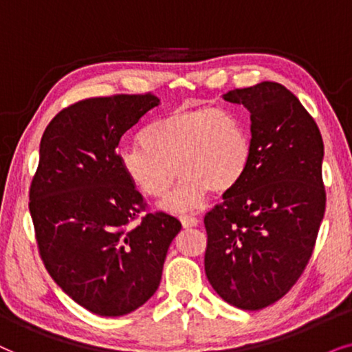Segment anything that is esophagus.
I'll return each mask as SVG.
<instances>
[{"label":"esophagus","instance_id":"esophagus-1","mask_svg":"<svg viewBox=\"0 0 352 352\" xmlns=\"http://www.w3.org/2000/svg\"><path fill=\"white\" fill-rule=\"evenodd\" d=\"M180 222L185 228H191V227H196V225L199 223V220L198 217H193V215H180Z\"/></svg>","mask_w":352,"mask_h":352}]
</instances>
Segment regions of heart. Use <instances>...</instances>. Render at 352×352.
Here are the masks:
<instances>
[{
  "instance_id": "heart-1",
  "label": "heart",
  "mask_w": 352,
  "mask_h": 352,
  "mask_svg": "<svg viewBox=\"0 0 352 352\" xmlns=\"http://www.w3.org/2000/svg\"><path fill=\"white\" fill-rule=\"evenodd\" d=\"M140 146L124 148L117 156L125 179L148 198H161L173 214L198 209L214 193H227L246 175L251 164V135L233 112L217 107L175 109L149 122L140 133Z\"/></svg>"
}]
</instances>
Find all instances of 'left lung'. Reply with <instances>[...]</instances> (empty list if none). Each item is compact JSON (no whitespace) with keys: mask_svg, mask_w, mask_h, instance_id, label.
<instances>
[{"mask_svg":"<svg viewBox=\"0 0 352 352\" xmlns=\"http://www.w3.org/2000/svg\"><path fill=\"white\" fill-rule=\"evenodd\" d=\"M251 112L246 175L206 214L204 270L223 301L259 311L287 294L311 259L325 214L323 142L296 96L275 82L225 93Z\"/></svg>","mask_w":352,"mask_h":352,"instance_id":"obj_1","label":"left lung"}]
</instances>
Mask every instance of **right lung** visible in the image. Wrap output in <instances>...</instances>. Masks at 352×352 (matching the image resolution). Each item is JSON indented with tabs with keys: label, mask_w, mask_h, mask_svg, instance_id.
Returning a JSON list of instances; mask_svg holds the SVG:
<instances>
[{
	"label": "right lung",
	"mask_w": 352,
	"mask_h": 352,
	"mask_svg": "<svg viewBox=\"0 0 352 352\" xmlns=\"http://www.w3.org/2000/svg\"><path fill=\"white\" fill-rule=\"evenodd\" d=\"M159 98H88L59 112L40 142L30 215L51 278L87 311L119 317L143 306L161 283L179 219L144 214L143 196L117 161L122 135Z\"/></svg>",
	"instance_id": "obj_1"
}]
</instances>
